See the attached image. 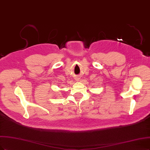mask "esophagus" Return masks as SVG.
Returning a JSON list of instances; mask_svg holds the SVG:
<instances>
[{
  "instance_id": "esophagus-1",
  "label": "esophagus",
  "mask_w": 150,
  "mask_h": 150,
  "mask_svg": "<svg viewBox=\"0 0 150 150\" xmlns=\"http://www.w3.org/2000/svg\"><path fill=\"white\" fill-rule=\"evenodd\" d=\"M76 79H77V80H79V79H79V77H76Z\"/></svg>"
}]
</instances>
